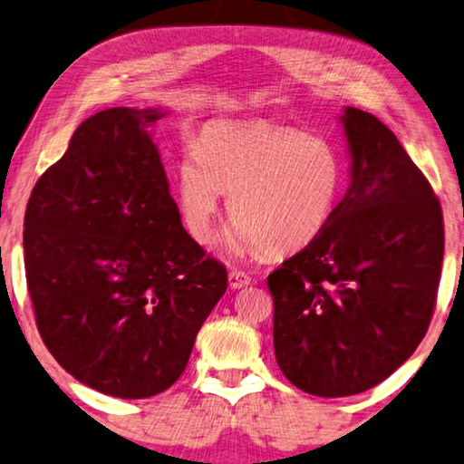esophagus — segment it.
<instances>
[{"label":"esophagus","mask_w":464,"mask_h":464,"mask_svg":"<svg viewBox=\"0 0 464 464\" xmlns=\"http://www.w3.org/2000/svg\"><path fill=\"white\" fill-rule=\"evenodd\" d=\"M227 282H230L232 290H240V287H246L250 282H253V277H250L246 271L230 269V273H227Z\"/></svg>","instance_id":"1"}]
</instances>
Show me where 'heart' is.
<instances>
[{
  "mask_svg": "<svg viewBox=\"0 0 464 464\" xmlns=\"http://www.w3.org/2000/svg\"><path fill=\"white\" fill-rule=\"evenodd\" d=\"M341 187L343 160L329 140L267 121L205 125L177 172L180 216L197 242L214 237L227 193L234 222L224 246L234 256L310 245L329 224Z\"/></svg>",
  "mask_w": 464,
  "mask_h": 464,
  "instance_id": "heart-1",
  "label": "heart"
}]
</instances>
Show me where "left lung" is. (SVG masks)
Here are the masks:
<instances>
[{"instance_id": "1", "label": "left lung", "mask_w": 464, "mask_h": 464, "mask_svg": "<svg viewBox=\"0 0 464 464\" xmlns=\"http://www.w3.org/2000/svg\"><path fill=\"white\" fill-rule=\"evenodd\" d=\"M352 182L324 230L269 273L284 376L316 397L372 389L409 360L434 314L444 219L397 135L347 106Z\"/></svg>"}]
</instances>
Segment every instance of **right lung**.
Returning a JSON list of instances; mask_svg holds the SVG:
<instances>
[{"mask_svg": "<svg viewBox=\"0 0 464 464\" xmlns=\"http://www.w3.org/2000/svg\"><path fill=\"white\" fill-rule=\"evenodd\" d=\"M158 109L101 111L30 193L26 284L36 329L75 381L119 399L185 372L227 271L188 237L150 127Z\"/></svg>", "mask_w": 464, "mask_h": 464, "instance_id": "add662e5", "label": "right lung"}]
</instances>
